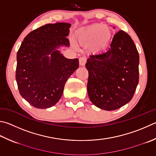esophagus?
I'll return each mask as SVG.
<instances>
[{
    "mask_svg": "<svg viewBox=\"0 0 156 156\" xmlns=\"http://www.w3.org/2000/svg\"><path fill=\"white\" fill-rule=\"evenodd\" d=\"M86 61H87L86 57H81L79 58V64H80V66H84L86 63Z\"/></svg>",
    "mask_w": 156,
    "mask_h": 156,
    "instance_id": "esophagus-1",
    "label": "esophagus"
}]
</instances>
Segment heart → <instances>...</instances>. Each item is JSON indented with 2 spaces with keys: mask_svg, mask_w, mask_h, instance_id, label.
I'll return each instance as SVG.
<instances>
[{
  "mask_svg": "<svg viewBox=\"0 0 156 156\" xmlns=\"http://www.w3.org/2000/svg\"><path fill=\"white\" fill-rule=\"evenodd\" d=\"M111 36V30L108 27L101 24H93L79 31L77 39L81 45H89L93 43V49L101 50L107 47ZM73 46L76 47L74 44Z\"/></svg>",
  "mask_w": 156,
  "mask_h": 156,
  "instance_id": "1",
  "label": "heart"
}]
</instances>
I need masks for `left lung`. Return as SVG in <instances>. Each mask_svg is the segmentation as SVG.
<instances>
[{"label":"left lung","instance_id":"8db88e82","mask_svg":"<svg viewBox=\"0 0 156 156\" xmlns=\"http://www.w3.org/2000/svg\"><path fill=\"white\" fill-rule=\"evenodd\" d=\"M87 62V92L95 106L114 110L132 100L139 80V55L128 34L119 31L108 50L90 55Z\"/></svg>","mask_w":156,"mask_h":156}]
</instances>
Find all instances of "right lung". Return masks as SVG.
<instances>
[{"label": "right lung", "mask_w": 156, "mask_h": 156, "mask_svg": "<svg viewBox=\"0 0 156 156\" xmlns=\"http://www.w3.org/2000/svg\"><path fill=\"white\" fill-rule=\"evenodd\" d=\"M71 24H48L25 37L17 53L16 79L19 92L31 106L48 108L58 102L69 76L79 67L78 58L65 57L58 50L69 47Z\"/></svg>", "instance_id": "right-lung-1"}]
</instances>
